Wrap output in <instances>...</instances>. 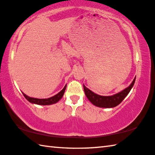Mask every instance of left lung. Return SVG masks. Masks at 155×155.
<instances>
[{
  "label": "left lung",
  "mask_w": 155,
  "mask_h": 155,
  "mask_svg": "<svg viewBox=\"0 0 155 155\" xmlns=\"http://www.w3.org/2000/svg\"><path fill=\"white\" fill-rule=\"evenodd\" d=\"M135 81V77L134 80L133 81V82L131 83L130 85L128 87L124 89V90L120 91V92L112 96H100L98 94H96L93 92V91H91L83 85L84 91H85V95L87 96L89 101L94 105L99 107H103V108H113V107H116L120 103H122V101L128 95V93L130 92V90L132 89L133 86L134 85Z\"/></svg>",
  "instance_id": "1"
}]
</instances>
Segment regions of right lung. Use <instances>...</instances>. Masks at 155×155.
I'll list each match as a JSON object with an SVG mask.
<instances>
[{"label": "right lung", "mask_w": 155, "mask_h": 155, "mask_svg": "<svg viewBox=\"0 0 155 155\" xmlns=\"http://www.w3.org/2000/svg\"><path fill=\"white\" fill-rule=\"evenodd\" d=\"M65 88H66V85H65L64 89H63L61 91H59L58 94H56V95H54L52 97H51V98H44V99L31 98V97L27 96L24 93H22V94H23V95H24V96L25 97V98L31 103L36 104H40V105H49V104L57 103V102H58L59 100L62 98L63 96H64V94Z\"/></svg>", "instance_id": "right-lung-1"}]
</instances>
